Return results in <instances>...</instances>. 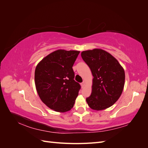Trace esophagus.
Instances as JSON below:
<instances>
[{"label": "esophagus", "instance_id": "1", "mask_svg": "<svg viewBox=\"0 0 148 148\" xmlns=\"http://www.w3.org/2000/svg\"><path fill=\"white\" fill-rule=\"evenodd\" d=\"M84 84H84V82L81 83V86H82V88H84Z\"/></svg>", "mask_w": 148, "mask_h": 148}]
</instances>
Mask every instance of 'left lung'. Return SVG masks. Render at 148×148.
I'll use <instances>...</instances> for the list:
<instances>
[{"label":"left lung","instance_id":"obj_1","mask_svg":"<svg viewBox=\"0 0 148 148\" xmlns=\"http://www.w3.org/2000/svg\"><path fill=\"white\" fill-rule=\"evenodd\" d=\"M83 60L93 76L92 92L86 102L93 110H101L115 104L122 95L125 84V71L110 53L99 49L83 51Z\"/></svg>","mask_w":148,"mask_h":148}]
</instances>
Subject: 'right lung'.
I'll return each instance as SVG.
<instances>
[{"mask_svg": "<svg viewBox=\"0 0 148 148\" xmlns=\"http://www.w3.org/2000/svg\"><path fill=\"white\" fill-rule=\"evenodd\" d=\"M79 51L57 50L39 62L35 69L36 88L49 108L65 112L74 106L81 88L75 81L72 66Z\"/></svg>", "mask_w": 148, "mask_h": 148, "instance_id": "add662e5", "label": "right lung"}]
</instances>
